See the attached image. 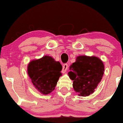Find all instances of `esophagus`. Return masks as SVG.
Returning <instances> with one entry per match:
<instances>
[{
  "label": "esophagus",
  "mask_w": 123,
  "mask_h": 123,
  "mask_svg": "<svg viewBox=\"0 0 123 123\" xmlns=\"http://www.w3.org/2000/svg\"><path fill=\"white\" fill-rule=\"evenodd\" d=\"M68 64H66V63H65V64L63 65L62 69V72L63 73L66 72V70H68Z\"/></svg>",
  "instance_id": "obj_1"
}]
</instances>
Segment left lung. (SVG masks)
Listing matches in <instances>:
<instances>
[{
    "instance_id": "left-lung-1",
    "label": "left lung",
    "mask_w": 123,
    "mask_h": 123,
    "mask_svg": "<svg viewBox=\"0 0 123 123\" xmlns=\"http://www.w3.org/2000/svg\"><path fill=\"white\" fill-rule=\"evenodd\" d=\"M68 75L79 96L87 97L95 91L105 70L102 61L95 56L79 55L70 66Z\"/></svg>"
}]
</instances>
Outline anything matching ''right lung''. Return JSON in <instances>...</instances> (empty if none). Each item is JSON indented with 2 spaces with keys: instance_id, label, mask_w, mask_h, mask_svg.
I'll list each match as a JSON object with an SVG mask.
<instances>
[{
  "instance_id": "right-lung-1",
  "label": "right lung",
  "mask_w": 123,
  "mask_h": 123,
  "mask_svg": "<svg viewBox=\"0 0 123 123\" xmlns=\"http://www.w3.org/2000/svg\"><path fill=\"white\" fill-rule=\"evenodd\" d=\"M62 65L51 56L44 55L33 60L28 65L27 72L35 88L44 95H48L55 89L62 76Z\"/></svg>"
}]
</instances>
